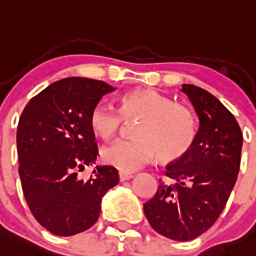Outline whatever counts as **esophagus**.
<instances>
[{"label": "esophagus", "instance_id": "1", "mask_svg": "<svg viewBox=\"0 0 256 256\" xmlns=\"http://www.w3.org/2000/svg\"><path fill=\"white\" fill-rule=\"evenodd\" d=\"M134 178V175L132 174H128V172H118V179H120V182H126V180H130Z\"/></svg>", "mask_w": 256, "mask_h": 256}]
</instances>
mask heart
<instances>
[{
  "label": "heart",
  "mask_w": 256,
  "mask_h": 256,
  "mask_svg": "<svg viewBox=\"0 0 256 256\" xmlns=\"http://www.w3.org/2000/svg\"><path fill=\"white\" fill-rule=\"evenodd\" d=\"M122 118H140L134 140H118L101 150L106 164L122 172L136 171L159 155L170 162L186 155L196 138V118L191 110L155 89H134L120 98ZM93 132L112 138L122 126V115L106 102H97L89 114Z\"/></svg>",
  "instance_id": "obj_1"
}]
</instances>
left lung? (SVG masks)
Returning a JSON list of instances; mask_svg holds the SVG:
<instances>
[{
  "mask_svg": "<svg viewBox=\"0 0 256 256\" xmlns=\"http://www.w3.org/2000/svg\"><path fill=\"white\" fill-rule=\"evenodd\" d=\"M199 118L195 142L166 170L144 214L156 232L178 242L204 234L216 222L236 182L243 134L234 114L204 89L183 84Z\"/></svg>",
  "mask_w": 256,
  "mask_h": 256,
  "instance_id": "8db88e82",
  "label": "left lung"
}]
</instances>
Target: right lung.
I'll list each match as a JSON object with an SVG mask.
<instances>
[{
	"label": "right lung",
	"mask_w": 256,
	"mask_h": 256,
	"mask_svg": "<svg viewBox=\"0 0 256 256\" xmlns=\"http://www.w3.org/2000/svg\"><path fill=\"white\" fill-rule=\"evenodd\" d=\"M104 81L68 77L32 98L17 126L20 179L28 206L44 228L72 236L98 219L102 196L118 183L110 166H96L88 182L77 172L98 155L89 114L104 94Z\"/></svg>",
	"instance_id": "obj_1"
}]
</instances>
